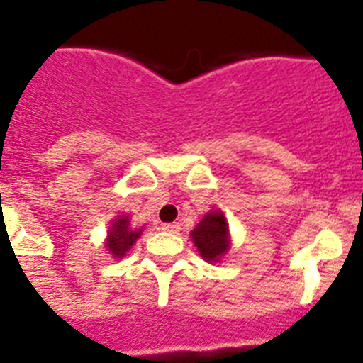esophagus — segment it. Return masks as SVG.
Instances as JSON below:
<instances>
[{
    "label": "esophagus",
    "mask_w": 363,
    "mask_h": 363,
    "mask_svg": "<svg viewBox=\"0 0 363 363\" xmlns=\"http://www.w3.org/2000/svg\"><path fill=\"white\" fill-rule=\"evenodd\" d=\"M161 230L170 232V234H177V232L181 230V225L179 223H163L161 225Z\"/></svg>",
    "instance_id": "34e87169"
}]
</instances>
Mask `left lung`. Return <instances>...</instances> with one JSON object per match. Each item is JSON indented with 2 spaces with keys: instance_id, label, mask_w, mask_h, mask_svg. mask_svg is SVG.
<instances>
[{
  "instance_id": "8db88e82",
  "label": "left lung",
  "mask_w": 363,
  "mask_h": 363,
  "mask_svg": "<svg viewBox=\"0 0 363 363\" xmlns=\"http://www.w3.org/2000/svg\"><path fill=\"white\" fill-rule=\"evenodd\" d=\"M191 239L200 257L207 262H218L230 250L228 223L221 211H211L191 230Z\"/></svg>"
}]
</instances>
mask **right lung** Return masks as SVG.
Returning <instances> with one entry per match:
<instances>
[{"label":"right lung","instance_id":"1","mask_svg":"<svg viewBox=\"0 0 363 363\" xmlns=\"http://www.w3.org/2000/svg\"><path fill=\"white\" fill-rule=\"evenodd\" d=\"M140 234H142V230L131 227L129 216L121 214V216H117L111 221L110 232H108L106 238L108 252L113 257H117V259H122V257L131 250V246L135 245L136 239L140 238Z\"/></svg>","mask_w":363,"mask_h":363}]
</instances>
